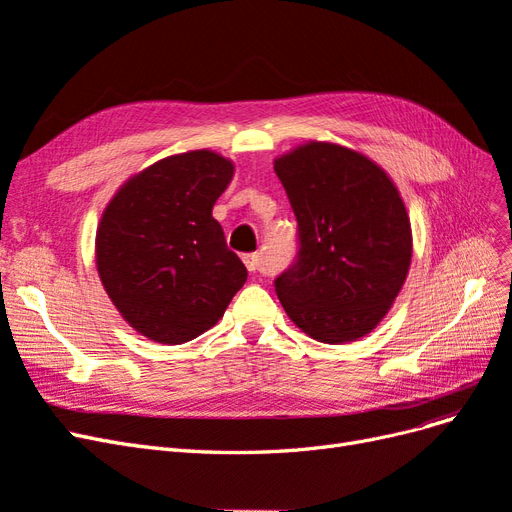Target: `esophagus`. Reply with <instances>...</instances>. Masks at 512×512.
Returning <instances> with one entry per match:
<instances>
[{"mask_svg":"<svg viewBox=\"0 0 512 512\" xmlns=\"http://www.w3.org/2000/svg\"><path fill=\"white\" fill-rule=\"evenodd\" d=\"M243 262H245V267H247V271H250V273L262 271V256H260L258 252L245 254V256H243Z\"/></svg>","mask_w":512,"mask_h":512,"instance_id":"esophagus-1","label":"esophagus"}]
</instances>
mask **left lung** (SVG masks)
Instances as JSON below:
<instances>
[{"mask_svg": "<svg viewBox=\"0 0 512 512\" xmlns=\"http://www.w3.org/2000/svg\"><path fill=\"white\" fill-rule=\"evenodd\" d=\"M297 218L299 250L275 280L286 314L324 344L354 342L389 312L412 258L395 183L352 149L307 143L275 160Z\"/></svg>", "mask_w": 512, "mask_h": 512, "instance_id": "1", "label": "left lung"}]
</instances>
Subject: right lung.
<instances>
[{"mask_svg": "<svg viewBox=\"0 0 512 512\" xmlns=\"http://www.w3.org/2000/svg\"><path fill=\"white\" fill-rule=\"evenodd\" d=\"M232 173V162L213 151L179 153L123 183L102 215L96 262L104 290L153 342L205 333L247 280L211 215Z\"/></svg>", "mask_w": 512, "mask_h": 512, "instance_id": "add662e5", "label": "right lung"}]
</instances>
